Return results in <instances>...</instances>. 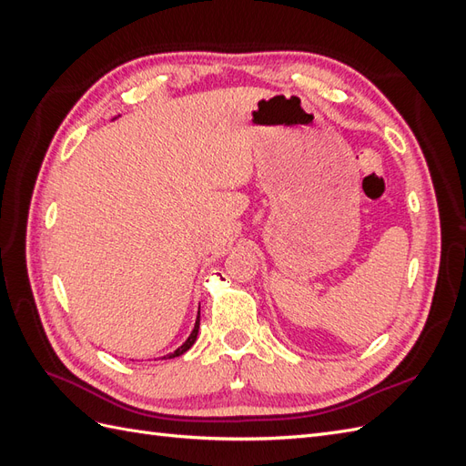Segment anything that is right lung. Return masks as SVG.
<instances>
[{
    "instance_id": "obj_1",
    "label": "right lung",
    "mask_w": 466,
    "mask_h": 466,
    "mask_svg": "<svg viewBox=\"0 0 466 466\" xmlns=\"http://www.w3.org/2000/svg\"><path fill=\"white\" fill-rule=\"evenodd\" d=\"M198 329H200V315H198V320H196V327H194L192 334L188 336V340H187L185 344H182L177 351H173V354H168L167 358H177V356H182V354H185L187 350H190V346L196 342V336H198Z\"/></svg>"
}]
</instances>
